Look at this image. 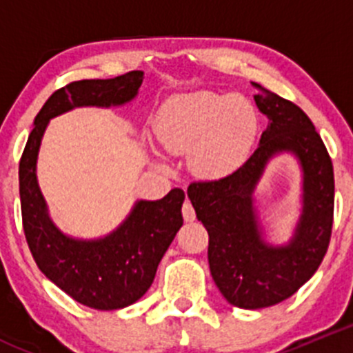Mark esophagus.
<instances>
[{
    "mask_svg": "<svg viewBox=\"0 0 353 353\" xmlns=\"http://www.w3.org/2000/svg\"><path fill=\"white\" fill-rule=\"evenodd\" d=\"M183 216L186 222H193L194 219H196V213H194V208L193 205H191L190 201H184L183 205Z\"/></svg>",
    "mask_w": 353,
    "mask_h": 353,
    "instance_id": "34e87169",
    "label": "esophagus"
}]
</instances>
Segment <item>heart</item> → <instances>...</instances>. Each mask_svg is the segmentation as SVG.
I'll list each match as a JSON object with an SVG mask.
<instances>
[{
	"instance_id": "b5f03b06",
	"label": "heart",
	"mask_w": 353,
	"mask_h": 353,
	"mask_svg": "<svg viewBox=\"0 0 353 353\" xmlns=\"http://www.w3.org/2000/svg\"><path fill=\"white\" fill-rule=\"evenodd\" d=\"M157 140L169 154H188V165L205 179L236 172L259 133V114L243 95L194 90L176 94L154 119Z\"/></svg>"
}]
</instances>
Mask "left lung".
<instances>
[{"instance_id": "obj_1", "label": "left lung", "mask_w": 353, "mask_h": 353, "mask_svg": "<svg viewBox=\"0 0 353 353\" xmlns=\"http://www.w3.org/2000/svg\"><path fill=\"white\" fill-rule=\"evenodd\" d=\"M252 85L256 105L268 117L254 154L230 176L188 188L208 230L213 280L241 309L279 304L314 275L328 251L334 205L333 165L314 124L290 101ZM280 153H292L301 165L303 208L292 239L273 246L265 243L252 194L269 160Z\"/></svg>"}]
</instances>
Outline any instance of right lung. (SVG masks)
I'll use <instances>...</instances> for the list:
<instances>
[{"label":"right lung","mask_w":353,"mask_h":353,"mask_svg":"<svg viewBox=\"0 0 353 353\" xmlns=\"http://www.w3.org/2000/svg\"><path fill=\"white\" fill-rule=\"evenodd\" d=\"M143 71L108 80H80L56 90L34 119L20 159V203L27 244L39 270L87 307L114 311L143 297L157 266L183 225L184 191L138 199L117 229L99 239L66 236L49 216L37 183V157L49 119L77 108H119L138 95Z\"/></svg>","instance_id":"1"}]
</instances>
